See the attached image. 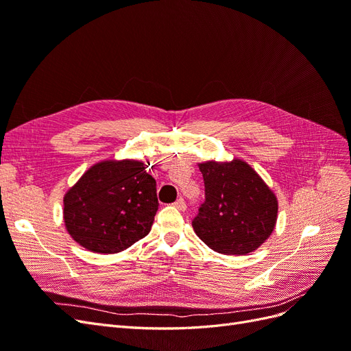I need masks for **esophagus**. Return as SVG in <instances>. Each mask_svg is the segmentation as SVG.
I'll return each instance as SVG.
<instances>
[{"instance_id":"34e87169","label":"esophagus","mask_w":351,"mask_h":351,"mask_svg":"<svg viewBox=\"0 0 351 351\" xmlns=\"http://www.w3.org/2000/svg\"><path fill=\"white\" fill-rule=\"evenodd\" d=\"M174 206H176L177 209H180V210H186V209H187L186 202H184L183 197H180V199L176 202V204H174Z\"/></svg>"}]
</instances>
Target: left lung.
Listing matches in <instances>:
<instances>
[{
	"mask_svg": "<svg viewBox=\"0 0 351 351\" xmlns=\"http://www.w3.org/2000/svg\"><path fill=\"white\" fill-rule=\"evenodd\" d=\"M197 165L205 182V202L192 222L196 236L222 254L256 250L277 224V196L243 159Z\"/></svg>",
	"mask_w": 351,
	"mask_h": 351,
	"instance_id": "1",
	"label": "left lung"
}]
</instances>
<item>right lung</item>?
<instances>
[{"mask_svg": "<svg viewBox=\"0 0 351 351\" xmlns=\"http://www.w3.org/2000/svg\"><path fill=\"white\" fill-rule=\"evenodd\" d=\"M62 202L74 241L93 253H119L149 234L158 210L156 182L142 161L105 159L93 164Z\"/></svg>", "mask_w": 351, "mask_h": 351, "instance_id": "right-lung-1", "label": "right lung"}]
</instances>
